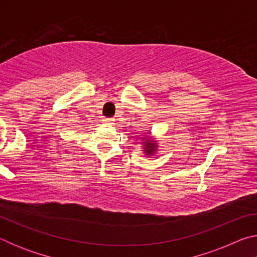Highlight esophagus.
I'll list each match as a JSON object with an SVG mask.
<instances>
[{
  "mask_svg": "<svg viewBox=\"0 0 257 257\" xmlns=\"http://www.w3.org/2000/svg\"><path fill=\"white\" fill-rule=\"evenodd\" d=\"M103 122L105 124H113L114 123V119L112 118H103Z\"/></svg>",
  "mask_w": 257,
  "mask_h": 257,
  "instance_id": "obj_1",
  "label": "esophagus"
}]
</instances>
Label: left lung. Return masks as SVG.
Listing matches in <instances>:
<instances>
[{"label": "left lung", "mask_w": 257, "mask_h": 257, "mask_svg": "<svg viewBox=\"0 0 257 257\" xmlns=\"http://www.w3.org/2000/svg\"><path fill=\"white\" fill-rule=\"evenodd\" d=\"M143 141V151L146 155H154V153L158 151V144L154 141V138L151 136H145L142 139Z\"/></svg>", "instance_id": "8db88e82"}]
</instances>
